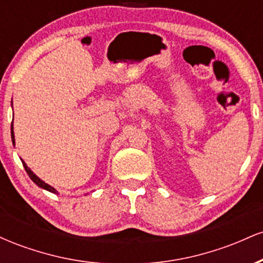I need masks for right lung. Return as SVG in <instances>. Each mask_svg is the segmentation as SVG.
<instances>
[{
	"mask_svg": "<svg viewBox=\"0 0 263 263\" xmlns=\"http://www.w3.org/2000/svg\"><path fill=\"white\" fill-rule=\"evenodd\" d=\"M11 137H12V143H16V141H14V132H13V121H12V125H11ZM22 163H23V167H25V170H26V172H27V174H28L29 176V178H31V179L33 180V183H35L37 184V185L39 186V188H42V189H45V190H48V192H50V193H54V194H57V189L55 188H53L52 185H49V184H47L45 182H43V180L41 179V178L39 177H37L35 176L34 173H33V172L31 171V168L28 167V165L26 164L25 163V161H22Z\"/></svg>",
	"mask_w": 263,
	"mask_h": 263,
	"instance_id": "1",
	"label": "right lung"
}]
</instances>
